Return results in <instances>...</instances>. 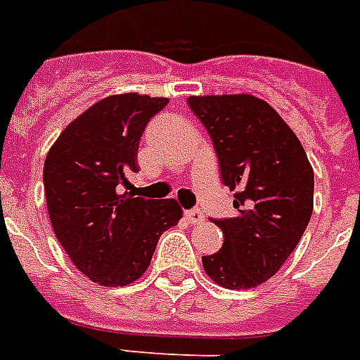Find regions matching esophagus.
I'll return each mask as SVG.
<instances>
[{
	"mask_svg": "<svg viewBox=\"0 0 360 360\" xmlns=\"http://www.w3.org/2000/svg\"><path fill=\"white\" fill-rule=\"evenodd\" d=\"M186 218L190 224H201L205 220V214H202V210L193 209V210H186Z\"/></svg>",
	"mask_w": 360,
	"mask_h": 360,
	"instance_id": "34e87169",
	"label": "esophagus"
}]
</instances>
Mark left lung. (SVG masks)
<instances>
[{"label": "left lung", "instance_id": "left-lung-1", "mask_svg": "<svg viewBox=\"0 0 360 360\" xmlns=\"http://www.w3.org/2000/svg\"><path fill=\"white\" fill-rule=\"evenodd\" d=\"M214 142L221 182L235 191L237 216L214 220L218 252L202 256L216 285L248 290L279 271L313 212V169L298 136L266 100L252 94L188 98Z\"/></svg>", "mask_w": 360, "mask_h": 360}]
</instances>
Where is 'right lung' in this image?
<instances>
[{
	"mask_svg": "<svg viewBox=\"0 0 360 360\" xmlns=\"http://www.w3.org/2000/svg\"><path fill=\"white\" fill-rule=\"evenodd\" d=\"M169 98L112 94L60 132L43 165L53 229L68 258L100 286H125L150 267L159 237L182 218L174 199L127 191L140 136ZM126 191H122V188Z\"/></svg>",
	"mask_w": 360,
	"mask_h": 360,
	"instance_id": "obj_1",
	"label": "right lung"
}]
</instances>
